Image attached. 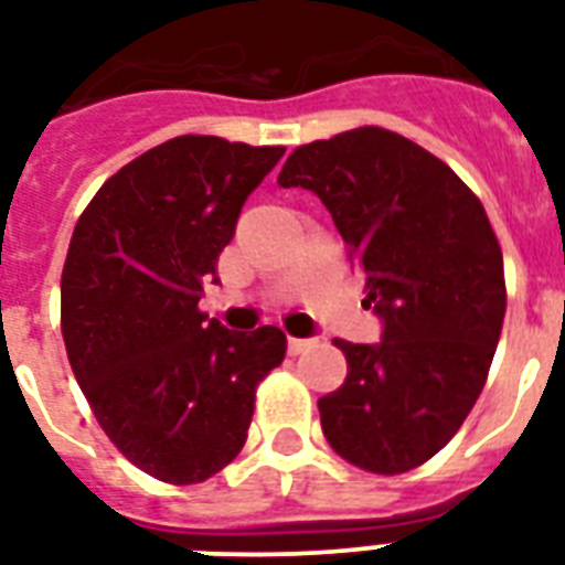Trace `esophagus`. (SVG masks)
Masks as SVG:
<instances>
[{
  "label": "esophagus",
  "instance_id": "esophagus-1",
  "mask_svg": "<svg viewBox=\"0 0 565 565\" xmlns=\"http://www.w3.org/2000/svg\"><path fill=\"white\" fill-rule=\"evenodd\" d=\"M309 339H295V335H288V353H291V356H297V353H303L306 348H309Z\"/></svg>",
  "mask_w": 565,
  "mask_h": 565
}]
</instances>
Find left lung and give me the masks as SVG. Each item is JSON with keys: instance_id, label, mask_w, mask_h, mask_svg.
Instances as JSON below:
<instances>
[{"instance_id": "left-lung-1", "label": "left lung", "mask_w": 565, "mask_h": 565, "mask_svg": "<svg viewBox=\"0 0 565 565\" xmlns=\"http://www.w3.org/2000/svg\"><path fill=\"white\" fill-rule=\"evenodd\" d=\"M277 182L321 196L383 318L380 344L335 339L348 377L318 401L323 436L371 475L418 469L471 413L504 327L487 209L445 161L380 126L297 147Z\"/></svg>"}]
</instances>
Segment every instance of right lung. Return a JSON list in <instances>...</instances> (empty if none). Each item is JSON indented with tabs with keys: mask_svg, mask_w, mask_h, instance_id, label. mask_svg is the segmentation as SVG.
I'll return each instance as SVG.
<instances>
[{
	"mask_svg": "<svg viewBox=\"0 0 565 565\" xmlns=\"http://www.w3.org/2000/svg\"><path fill=\"white\" fill-rule=\"evenodd\" d=\"M286 147L179 135L105 179L61 270L70 369L105 436L150 478L191 487L242 454L286 332L200 312L253 188Z\"/></svg>",
	"mask_w": 565,
	"mask_h": 565,
	"instance_id": "add662e5",
	"label": "right lung"
}]
</instances>
